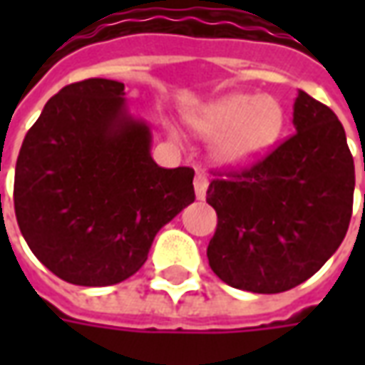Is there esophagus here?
I'll list each match as a JSON object with an SVG mask.
<instances>
[{
	"instance_id": "esophagus-1",
	"label": "esophagus",
	"mask_w": 365,
	"mask_h": 365,
	"mask_svg": "<svg viewBox=\"0 0 365 365\" xmlns=\"http://www.w3.org/2000/svg\"><path fill=\"white\" fill-rule=\"evenodd\" d=\"M193 185H195V195H197V199H205L207 195V187H209V180H207L205 174H197L195 175V182H193Z\"/></svg>"
}]
</instances>
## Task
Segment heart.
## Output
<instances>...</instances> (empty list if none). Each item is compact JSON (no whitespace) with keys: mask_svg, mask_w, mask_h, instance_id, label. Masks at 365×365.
I'll return each mask as SVG.
<instances>
[{"mask_svg":"<svg viewBox=\"0 0 365 365\" xmlns=\"http://www.w3.org/2000/svg\"><path fill=\"white\" fill-rule=\"evenodd\" d=\"M285 111L274 97L232 93L207 105L193 119L205 136H221L215 156L230 168H245L266 156L279 140Z\"/></svg>","mask_w":365,"mask_h":365,"instance_id":"heart-1","label":"heart"}]
</instances>
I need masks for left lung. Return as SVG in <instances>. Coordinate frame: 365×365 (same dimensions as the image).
<instances>
[{"mask_svg": "<svg viewBox=\"0 0 365 365\" xmlns=\"http://www.w3.org/2000/svg\"><path fill=\"white\" fill-rule=\"evenodd\" d=\"M295 130L242 170L219 172L207 203L217 230L209 266L252 293H282L307 282L342 245L354 203V158L334 111L299 91Z\"/></svg>", "mask_w": 365, "mask_h": 365, "instance_id": "obj_1", "label": "left lung"}]
</instances>
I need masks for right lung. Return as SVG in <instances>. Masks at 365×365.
Segmentation results:
<instances>
[{"mask_svg":"<svg viewBox=\"0 0 365 365\" xmlns=\"http://www.w3.org/2000/svg\"><path fill=\"white\" fill-rule=\"evenodd\" d=\"M133 119L125 83L90 78L48 99L15 166L21 235L60 279L103 287L127 279L152 240L195 201L191 168H160Z\"/></svg>","mask_w":365,"mask_h":365,"instance_id":"add662e5","label":"right lung"}]
</instances>
